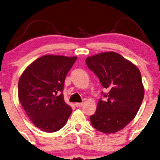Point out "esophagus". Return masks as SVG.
Instances as JSON below:
<instances>
[{
  "label": "esophagus",
  "mask_w": 160,
  "mask_h": 160,
  "mask_svg": "<svg viewBox=\"0 0 160 160\" xmlns=\"http://www.w3.org/2000/svg\"><path fill=\"white\" fill-rule=\"evenodd\" d=\"M83 104H84V103L83 102H82V103H76L75 104V105L76 106V107H82V106H83Z\"/></svg>",
  "instance_id": "1"
}]
</instances>
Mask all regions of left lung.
Returning <instances> with one entry per match:
<instances>
[{"label": "left lung", "mask_w": 160, "mask_h": 160, "mask_svg": "<svg viewBox=\"0 0 160 160\" xmlns=\"http://www.w3.org/2000/svg\"><path fill=\"white\" fill-rule=\"evenodd\" d=\"M88 68L99 78L107 100H98L92 125L104 133L121 131L134 119L142 102L145 90L140 71L115 52H104L86 58Z\"/></svg>", "instance_id": "left-lung-1"}]
</instances>
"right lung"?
<instances>
[{
  "mask_svg": "<svg viewBox=\"0 0 160 160\" xmlns=\"http://www.w3.org/2000/svg\"><path fill=\"white\" fill-rule=\"evenodd\" d=\"M77 57L45 55L25 69L18 81V98L29 119L42 131L62 128L72 113L61 92Z\"/></svg>",
  "mask_w": 160,
  "mask_h": 160,
  "instance_id": "obj_1",
  "label": "right lung"
}]
</instances>
